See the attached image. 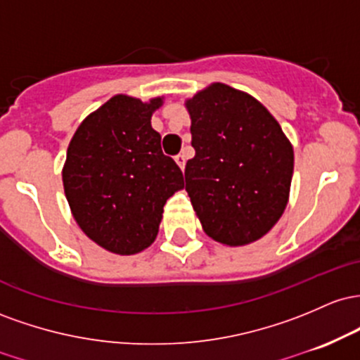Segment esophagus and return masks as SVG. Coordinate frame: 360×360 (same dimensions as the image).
<instances>
[{"label":"esophagus","mask_w":360,"mask_h":360,"mask_svg":"<svg viewBox=\"0 0 360 360\" xmlns=\"http://www.w3.org/2000/svg\"><path fill=\"white\" fill-rule=\"evenodd\" d=\"M175 161H176V165H179L181 169H184L185 163H187V156H185V153H180V155H176Z\"/></svg>","instance_id":"34e87169"}]
</instances>
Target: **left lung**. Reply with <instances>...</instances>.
<instances>
[{
    "label": "left lung",
    "mask_w": 360,
    "mask_h": 360,
    "mask_svg": "<svg viewBox=\"0 0 360 360\" xmlns=\"http://www.w3.org/2000/svg\"><path fill=\"white\" fill-rule=\"evenodd\" d=\"M195 156L185 191L204 231L223 245L253 243L289 200L294 151L272 114L248 93L212 83L185 102Z\"/></svg>",
    "instance_id": "obj_1"
}]
</instances>
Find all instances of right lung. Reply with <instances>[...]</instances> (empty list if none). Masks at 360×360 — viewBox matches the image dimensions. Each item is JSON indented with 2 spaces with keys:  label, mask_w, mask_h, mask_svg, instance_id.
<instances>
[{
  "label": "right lung",
  "mask_w": 360,
  "mask_h": 360,
  "mask_svg": "<svg viewBox=\"0 0 360 360\" xmlns=\"http://www.w3.org/2000/svg\"><path fill=\"white\" fill-rule=\"evenodd\" d=\"M148 103L115 95L79 124L63 168L66 199L90 240L119 255H134L155 241L163 205L184 188V173L161 151Z\"/></svg>",
  "instance_id": "1"
}]
</instances>
